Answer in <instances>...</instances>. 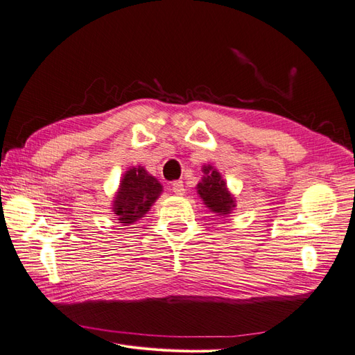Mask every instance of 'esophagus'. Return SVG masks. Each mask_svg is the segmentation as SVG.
<instances>
[{
	"instance_id": "1",
	"label": "esophagus",
	"mask_w": 355,
	"mask_h": 355,
	"mask_svg": "<svg viewBox=\"0 0 355 355\" xmlns=\"http://www.w3.org/2000/svg\"><path fill=\"white\" fill-rule=\"evenodd\" d=\"M170 189L175 196H184L185 194V187H184V182H182V180L173 182V184H171V187H170Z\"/></svg>"
}]
</instances>
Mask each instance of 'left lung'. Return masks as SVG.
I'll return each instance as SVG.
<instances>
[{
  "label": "left lung",
  "instance_id": "8db88e82",
  "mask_svg": "<svg viewBox=\"0 0 355 355\" xmlns=\"http://www.w3.org/2000/svg\"><path fill=\"white\" fill-rule=\"evenodd\" d=\"M201 171L202 178L196 187L197 194L210 211L228 218L235 206H237V202H235L234 196L230 192L227 182L219 173V170L214 168L211 164H204Z\"/></svg>",
  "mask_w": 355,
  "mask_h": 355
}]
</instances>
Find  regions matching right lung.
Instances as JSON below:
<instances>
[{
    "instance_id": "1",
    "label": "right lung",
    "mask_w": 355,
    "mask_h": 355,
    "mask_svg": "<svg viewBox=\"0 0 355 355\" xmlns=\"http://www.w3.org/2000/svg\"><path fill=\"white\" fill-rule=\"evenodd\" d=\"M163 185L144 166L130 167L123 175L112 200V214L123 227L135 223L151 210Z\"/></svg>"
}]
</instances>
